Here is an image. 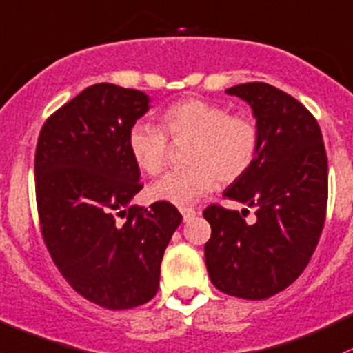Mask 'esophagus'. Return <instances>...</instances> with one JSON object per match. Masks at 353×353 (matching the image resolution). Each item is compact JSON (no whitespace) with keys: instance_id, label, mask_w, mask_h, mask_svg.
<instances>
[{"instance_id":"obj_1","label":"esophagus","mask_w":353,"mask_h":353,"mask_svg":"<svg viewBox=\"0 0 353 353\" xmlns=\"http://www.w3.org/2000/svg\"><path fill=\"white\" fill-rule=\"evenodd\" d=\"M180 212H181V215H183V221H185V222L190 221L192 217H195V215H196V212L193 210V208H188V207L180 208Z\"/></svg>"}]
</instances>
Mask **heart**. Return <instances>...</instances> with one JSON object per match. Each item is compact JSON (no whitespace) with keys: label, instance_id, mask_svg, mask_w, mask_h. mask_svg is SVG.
<instances>
[{"label":"heart","instance_id":"heart-1","mask_svg":"<svg viewBox=\"0 0 353 353\" xmlns=\"http://www.w3.org/2000/svg\"><path fill=\"white\" fill-rule=\"evenodd\" d=\"M163 123L173 138H195L188 163L192 166L166 173L150 187L157 202L187 207L217 185L234 183L251 170L259 151V130L249 116L229 114L217 102L181 99L163 112ZM150 121H136L128 132V146L136 165L157 175L168 158V133Z\"/></svg>","mask_w":353,"mask_h":353}]
</instances>
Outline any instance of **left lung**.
Here are the masks:
<instances>
[{
	"instance_id": "1",
	"label": "left lung",
	"mask_w": 353,
	"mask_h": 353,
	"mask_svg": "<svg viewBox=\"0 0 353 353\" xmlns=\"http://www.w3.org/2000/svg\"><path fill=\"white\" fill-rule=\"evenodd\" d=\"M225 92L251 105L261 141L251 170L223 196L254 207L257 219L248 223L237 210L207 207L205 264L222 293L266 299L286 290L312 259L327 214V153L316 119L290 94L264 82Z\"/></svg>"
}]
</instances>
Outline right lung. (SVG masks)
Segmentation results:
<instances>
[{"mask_svg":"<svg viewBox=\"0 0 353 353\" xmlns=\"http://www.w3.org/2000/svg\"><path fill=\"white\" fill-rule=\"evenodd\" d=\"M148 109L141 90L94 84L48 117L37 143V207L48 252L79 294L108 310L157 294L163 254L181 222L172 203L131 205L143 185L128 132Z\"/></svg>","mask_w":353,"mask_h":353,"instance_id":"right-lung-1","label":"right lung"}]
</instances>
